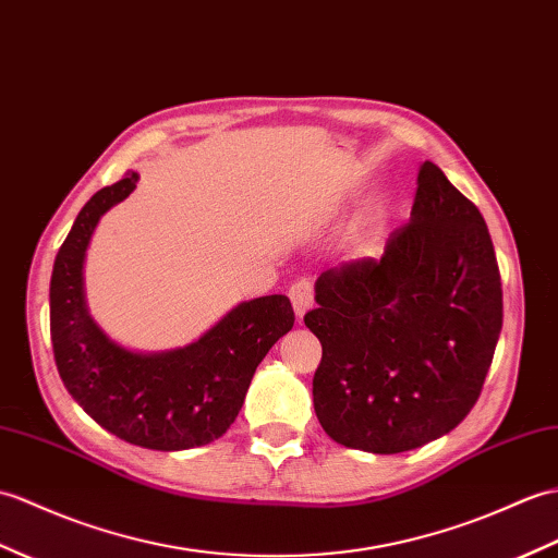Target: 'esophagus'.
<instances>
[{
    "instance_id": "1",
    "label": "esophagus",
    "mask_w": 558,
    "mask_h": 558,
    "mask_svg": "<svg viewBox=\"0 0 558 558\" xmlns=\"http://www.w3.org/2000/svg\"><path fill=\"white\" fill-rule=\"evenodd\" d=\"M288 294H290V302L294 306V314L300 318L311 306H314V284H311L308 280H296Z\"/></svg>"
}]
</instances>
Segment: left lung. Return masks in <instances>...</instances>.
Masks as SVG:
<instances>
[{"mask_svg": "<svg viewBox=\"0 0 558 558\" xmlns=\"http://www.w3.org/2000/svg\"><path fill=\"white\" fill-rule=\"evenodd\" d=\"M304 316L323 347L316 416L371 454L423 447L469 416L501 332V280L477 206L425 161L380 258L330 268Z\"/></svg>", "mask_w": 558, "mask_h": 558, "instance_id": "1", "label": "left lung"}]
</instances>
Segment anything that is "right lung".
<instances>
[{"instance_id": "obj_1", "label": "right lung", "mask_w": 558, "mask_h": 558, "mask_svg": "<svg viewBox=\"0 0 558 558\" xmlns=\"http://www.w3.org/2000/svg\"><path fill=\"white\" fill-rule=\"evenodd\" d=\"M128 171L93 194L57 254L49 284L54 361L71 397L125 442L180 451L223 435L244 404L256 366L294 326L284 294L238 304L197 342L171 352H133L113 342L85 302L83 266L99 218L137 185Z\"/></svg>"}]
</instances>
